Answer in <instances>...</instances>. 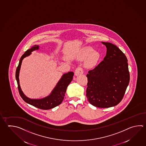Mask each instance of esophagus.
Instances as JSON below:
<instances>
[{"mask_svg": "<svg viewBox=\"0 0 146 146\" xmlns=\"http://www.w3.org/2000/svg\"><path fill=\"white\" fill-rule=\"evenodd\" d=\"M83 70L80 67H78L75 71V76H78L80 75L83 74Z\"/></svg>", "mask_w": 146, "mask_h": 146, "instance_id": "esophagus-1", "label": "esophagus"}]
</instances>
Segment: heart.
<instances>
[{"label": "heart", "instance_id": "obj_1", "mask_svg": "<svg viewBox=\"0 0 146 146\" xmlns=\"http://www.w3.org/2000/svg\"><path fill=\"white\" fill-rule=\"evenodd\" d=\"M101 57V55L99 51L94 50L92 47L85 46L80 50L77 58L80 60L85 59L84 62V67L92 68L99 62Z\"/></svg>", "mask_w": 146, "mask_h": 146}]
</instances>
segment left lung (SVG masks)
I'll return each instance as SVG.
<instances>
[{"mask_svg": "<svg viewBox=\"0 0 146 146\" xmlns=\"http://www.w3.org/2000/svg\"><path fill=\"white\" fill-rule=\"evenodd\" d=\"M106 47L103 60L88 71L86 96L96 107L108 108L118 104L129 82L127 59L115 45L102 42Z\"/></svg>", "mask_w": 146, "mask_h": 146, "instance_id": "1", "label": "left lung"}]
</instances>
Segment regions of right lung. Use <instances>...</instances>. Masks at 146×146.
<instances>
[{
  "mask_svg": "<svg viewBox=\"0 0 146 146\" xmlns=\"http://www.w3.org/2000/svg\"><path fill=\"white\" fill-rule=\"evenodd\" d=\"M39 45H35L31 48L26 51L25 53L22 55L19 60V66L16 70L15 77L18 85L19 94L23 100L28 104L31 105L36 108L44 110H47L57 106L62 103L64 99V96H65L66 88L73 80L74 73L73 72H69L62 75L50 94L46 97L41 99H31L27 97L24 94L20 86L19 71L23 60L26 57L31 55L33 52L35 50H39Z\"/></svg>",
  "mask_w": 146,
  "mask_h": 146,
  "instance_id": "add662e5",
  "label": "right lung"
}]
</instances>
